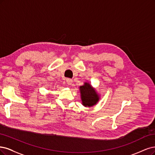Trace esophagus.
<instances>
[{"label": "esophagus", "mask_w": 155, "mask_h": 155, "mask_svg": "<svg viewBox=\"0 0 155 155\" xmlns=\"http://www.w3.org/2000/svg\"><path fill=\"white\" fill-rule=\"evenodd\" d=\"M66 82H67V84L68 85H71L73 83V80L71 78H68L66 79Z\"/></svg>", "instance_id": "obj_1"}]
</instances>
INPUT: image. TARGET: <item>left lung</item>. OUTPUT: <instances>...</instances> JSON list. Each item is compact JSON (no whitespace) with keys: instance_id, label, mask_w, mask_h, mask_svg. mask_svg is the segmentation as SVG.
Listing matches in <instances>:
<instances>
[{"instance_id":"obj_1","label":"left lung","mask_w":155,"mask_h":155,"mask_svg":"<svg viewBox=\"0 0 155 155\" xmlns=\"http://www.w3.org/2000/svg\"><path fill=\"white\" fill-rule=\"evenodd\" d=\"M82 104L84 107H89L96 105L100 100V94L89 82H84L79 87Z\"/></svg>"}]
</instances>
